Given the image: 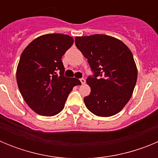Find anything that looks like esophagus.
Segmentation results:
<instances>
[{
	"label": "esophagus",
	"instance_id": "obj_1",
	"mask_svg": "<svg viewBox=\"0 0 158 158\" xmlns=\"http://www.w3.org/2000/svg\"><path fill=\"white\" fill-rule=\"evenodd\" d=\"M80 81L81 82L82 85H84V84L85 83V78H81V79H80Z\"/></svg>",
	"mask_w": 158,
	"mask_h": 158
}]
</instances>
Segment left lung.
Segmentation results:
<instances>
[{
	"label": "left lung",
	"instance_id": "8db88e82",
	"mask_svg": "<svg viewBox=\"0 0 158 158\" xmlns=\"http://www.w3.org/2000/svg\"><path fill=\"white\" fill-rule=\"evenodd\" d=\"M93 74L87 78L91 93L84 98L88 109L108 117L121 111L132 96L137 81L133 54L122 41L106 35L75 38Z\"/></svg>",
	"mask_w": 158,
	"mask_h": 158
}]
</instances>
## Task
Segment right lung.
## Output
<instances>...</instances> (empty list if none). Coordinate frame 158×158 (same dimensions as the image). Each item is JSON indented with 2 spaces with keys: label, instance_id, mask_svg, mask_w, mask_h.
Here are the masks:
<instances>
[{
  "label": "right lung",
  "instance_id": "obj_1",
  "mask_svg": "<svg viewBox=\"0 0 158 158\" xmlns=\"http://www.w3.org/2000/svg\"><path fill=\"white\" fill-rule=\"evenodd\" d=\"M73 44L71 36L47 34L36 38L22 53L16 70L19 92L35 112L53 116L64 108L77 78L64 76L62 58Z\"/></svg>",
  "mask_w": 158,
  "mask_h": 158
}]
</instances>
